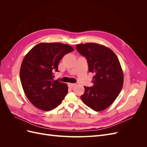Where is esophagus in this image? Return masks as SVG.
<instances>
[{
  "label": "esophagus",
  "mask_w": 147,
  "mask_h": 147,
  "mask_svg": "<svg viewBox=\"0 0 147 147\" xmlns=\"http://www.w3.org/2000/svg\"><path fill=\"white\" fill-rule=\"evenodd\" d=\"M75 84H75V83H69L68 84V86H69V88H73L75 85Z\"/></svg>",
  "instance_id": "34e87169"
}]
</instances>
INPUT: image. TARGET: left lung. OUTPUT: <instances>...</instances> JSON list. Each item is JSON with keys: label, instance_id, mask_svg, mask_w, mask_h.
Listing matches in <instances>:
<instances>
[{"label": "left lung", "instance_id": "left-lung-1", "mask_svg": "<svg viewBox=\"0 0 147 147\" xmlns=\"http://www.w3.org/2000/svg\"><path fill=\"white\" fill-rule=\"evenodd\" d=\"M76 49L86 59L89 72L94 74L93 86H84L81 99L96 112L104 110L113 103L121 91L123 73L119 61L112 50L99 44H78Z\"/></svg>", "mask_w": 147, "mask_h": 147}]
</instances>
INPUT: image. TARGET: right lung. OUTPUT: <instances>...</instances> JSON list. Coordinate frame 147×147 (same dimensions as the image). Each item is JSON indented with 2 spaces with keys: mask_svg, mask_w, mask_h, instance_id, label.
Instances as JSON below:
<instances>
[{
  "mask_svg": "<svg viewBox=\"0 0 147 147\" xmlns=\"http://www.w3.org/2000/svg\"><path fill=\"white\" fill-rule=\"evenodd\" d=\"M74 48L61 43H40L28 52L22 62L20 80L26 97L35 107L50 111L67 94L65 83L53 80L58 64Z\"/></svg>",
  "mask_w": 147,
  "mask_h": 147,
  "instance_id": "right-lung-1",
  "label": "right lung"
}]
</instances>
